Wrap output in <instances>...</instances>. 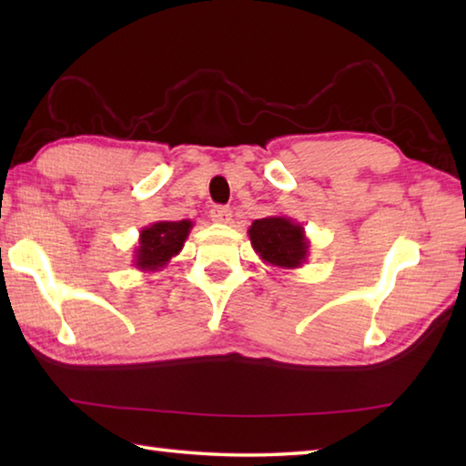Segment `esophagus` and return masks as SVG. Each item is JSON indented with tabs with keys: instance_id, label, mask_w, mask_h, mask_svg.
<instances>
[{
	"instance_id": "esophagus-1",
	"label": "esophagus",
	"mask_w": 466,
	"mask_h": 466,
	"mask_svg": "<svg viewBox=\"0 0 466 466\" xmlns=\"http://www.w3.org/2000/svg\"><path fill=\"white\" fill-rule=\"evenodd\" d=\"M209 216L218 224H228L232 219V209L226 208V205H216V208L209 211Z\"/></svg>"
}]
</instances>
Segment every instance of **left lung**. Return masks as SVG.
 Wrapping results in <instances>:
<instances>
[{
    "instance_id": "obj_1",
    "label": "left lung",
    "mask_w": 466,
    "mask_h": 466,
    "mask_svg": "<svg viewBox=\"0 0 466 466\" xmlns=\"http://www.w3.org/2000/svg\"><path fill=\"white\" fill-rule=\"evenodd\" d=\"M252 248L263 263L279 269H298L309 258L310 240L304 226L286 216H269L255 219L248 228Z\"/></svg>"
}]
</instances>
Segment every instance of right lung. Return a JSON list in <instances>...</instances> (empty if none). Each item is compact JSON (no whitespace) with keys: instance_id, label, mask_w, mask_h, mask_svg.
<instances>
[{"instance_id":"add662e5","label":"right lung","mask_w":466,"mask_h":466,"mask_svg":"<svg viewBox=\"0 0 466 466\" xmlns=\"http://www.w3.org/2000/svg\"><path fill=\"white\" fill-rule=\"evenodd\" d=\"M193 222L180 219V222H154L139 230L137 247L133 248V265L144 273H156L168 267L170 258L177 257L185 247Z\"/></svg>"}]
</instances>
